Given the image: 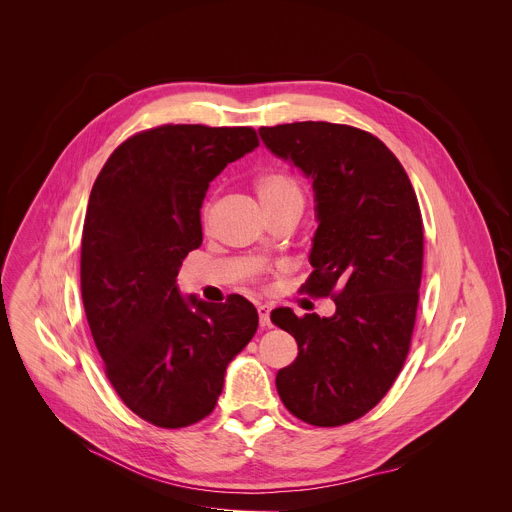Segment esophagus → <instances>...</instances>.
Here are the masks:
<instances>
[{"mask_svg":"<svg viewBox=\"0 0 512 512\" xmlns=\"http://www.w3.org/2000/svg\"><path fill=\"white\" fill-rule=\"evenodd\" d=\"M269 312H271V308H269L267 304H259V306H257L259 324H261L263 328H271V318H269Z\"/></svg>","mask_w":512,"mask_h":512,"instance_id":"obj_1","label":"esophagus"}]
</instances>
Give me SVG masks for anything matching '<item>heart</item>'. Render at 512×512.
I'll return each mask as SVG.
<instances>
[{"label": "heart", "mask_w": 512, "mask_h": 512, "mask_svg": "<svg viewBox=\"0 0 512 512\" xmlns=\"http://www.w3.org/2000/svg\"><path fill=\"white\" fill-rule=\"evenodd\" d=\"M255 190L265 210L275 206H285L291 202L302 204V190L298 182L283 172H267L259 176Z\"/></svg>", "instance_id": "obj_1"}]
</instances>
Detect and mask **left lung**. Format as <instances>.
I'll list each match as a JSON object with an SVG mask.
<instances>
[{
  "label": "left lung",
  "mask_w": 512,
  "mask_h": 512,
  "mask_svg": "<svg viewBox=\"0 0 512 512\" xmlns=\"http://www.w3.org/2000/svg\"><path fill=\"white\" fill-rule=\"evenodd\" d=\"M259 135L312 180L318 229L304 287L336 304L330 318L271 312L298 342V358L277 373L275 387L302 421L344 425L387 395L409 352L423 265L417 196L393 152L367 131L300 121Z\"/></svg>",
  "instance_id": "left-lung-1"
}]
</instances>
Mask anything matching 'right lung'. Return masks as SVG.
Returning <instances> with one entry per match:
<instances>
[{
	"label": "right lung",
	"instance_id": "right-lung-1",
	"mask_svg": "<svg viewBox=\"0 0 512 512\" xmlns=\"http://www.w3.org/2000/svg\"><path fill=\"white\" fill-rule=\"evenodd\" d=\"M259 145L251 127L162 125L111 154L89 196L81 291L93 340L123 403L158 427L206 417L229 362L259 326L243 296L184 298V257L202 243L210 182Z\"/></svg>",
	"mask_w": 512,
	"mask_h": 512
}]
</instances>
